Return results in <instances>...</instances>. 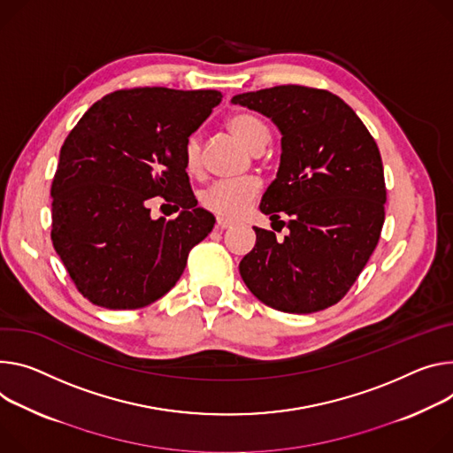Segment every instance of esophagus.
<instances>
[{
	"label": "esophagus",
	"mask_w": 453,
	"mask_h": 453,
	"mask_svg": "<svg viewBox=\"0 0 453 453\" xmlns=\"http://www.w3.org/2000/svg\"><path fill=\"white\" fill-rule=\"evenodd\" d=\"M231 226H233L231 220H226V219H222V217L217 219V229H227V227H231Z\"/></svg>",
	"instance_id": "obj_1"
}]
</instances>
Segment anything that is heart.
Returning a JSON list of instances; mask_svg holds the SVG:
<instances>
[{
  "instance_id": "heart-1",
  "label": "heart",
  "mask_w": 453,
  "mask_h": 453,
  "mask_svg": "<svg viewBox=\"0 0 453 453\" xmlns=\"http://www.w3.org/2000/svg\"><path fill=\"white\" fill-rule=\"evenodd\" d=\"M227 130L251 151H262L269 142V130L264 122L253 115L238 111L227 119ZM184 168L188 173L195 175L202 170V142L198 134H191L182 150ZM260 193V184L255 179H245L238 182H217L202 195V203L205 210L226 219L236 220Z\"/></svg>"
}]
</instances>
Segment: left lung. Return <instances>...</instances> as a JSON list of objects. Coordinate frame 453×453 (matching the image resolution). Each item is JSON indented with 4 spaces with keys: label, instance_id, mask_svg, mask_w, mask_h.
I'll use <instances>...</instances> for the list:
<instances>
[{
    "label": "left lung",
    "instance_id": "8db88e82",
    "mask_svg": "<svg viewBox=\"0 0 453 453\" xmlns=\"http://www.w3.org/2000/svg\"><path fill=\"white\" fill-rule=\"evenodd\" d=\"M231 101L267 115L281 132L280 168L260 211L289 227L283 240L255 227V248L238 265L242 280L281 312L309 314L338 303L374 253L385 222L387 188L374 137L326 90L281 85Z\"/></svg>",
    "mask_w": 453,
    "mask_h": 453
}]
</instances>
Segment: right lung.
<instances>
[{"mask_svg": "<svg viewBox=\"0 0 453 453\" xmlns=\"http://www.w3.org/2000/svg\"><path fill=\"white\" fill-rule=\"evenodd\" d=\"M222 101L217 90H117L94 103L65 139L52 182V243L77 291L130 311L166 295L215 217L196 208L186 139ZM162 196L177 219L153 221Z\"/></svg>", "mask_w": 453, "mask_h": 453, "instance_id": "right-lung-1", "label": "right lung"}]
</instances>
